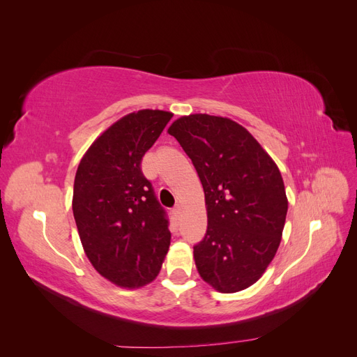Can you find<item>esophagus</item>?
Wrapping results in <instances>:
<instances>
[{
    "instance_id": "34e87169",
    "label": "esophagus",
    "mask_w": 357,
    "mask_h": 357,
    "mask_svg": "<svg viewBox=\"0 0 357 357\" xmlns=\"http://www.w3.org/2000/svg\"><path fill=\"white\" fill-rule=\"evenodd\" d=\"M181 210H183V207H181V204H177L174 208H172V214H174V218H176V220H180V218H181Z\"/></svg>"
}]
</instances>
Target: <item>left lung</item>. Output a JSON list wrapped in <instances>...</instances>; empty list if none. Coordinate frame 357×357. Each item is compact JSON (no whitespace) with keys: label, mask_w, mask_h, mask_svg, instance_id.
Returning <instances> with one entry per match:
<instances>
[{"label":"left lung","mask_w":357,"mask_h":357,"mask_svg":"<svg viewBox=\"0 0 357 357\" xmlns=\"http://www.w3.org/2000/svg\"><path fill=\"white\" fill-rule=\"evenodd\" d=\"M202 183L208 226L193 257L204 282L223 294L256 283L282 241L287 198L275 162L231 119L190 114L172 123Z\"/></svg>","instance_id":"8db88e82"}]
</instances>
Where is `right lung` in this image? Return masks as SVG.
<instances>
[{
  "instance_id": "obj_1",
  "label": "right lung",
  "mask_w": 357,
  "mask_h": 357,
  "mask_svg": "<svg viewBox=\"0 0 357 357\" xmlns=\"http://www.w3.org/2000/svg\"><path fill=\"white\" fill-rule=\"evenodd\" d=\"M171 117L162 110L122 117L95 139L75 172L73 213L84 253L117 286L152 282L168 252V215L142 160Z\"/></svg>"
}]
</instances>
